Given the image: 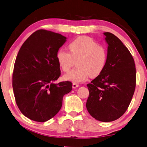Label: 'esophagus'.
<instances>
[{
  "instance_id": "obj_1",
  "label": "esophagus",
  "mask_w": 147,
  "mask_h": 147,
  "mask_svg": "<svg viewBox=\"0 0 147 147\" xmlns=\"http://www.w3.org/2000/svg\"><path fill=\"white\" fill-rule=\"evenodd\" d=\"M73 88H77V87H78V86H79V85H78V84H76V83H73Z\"/></svg>"
}]
</instances>
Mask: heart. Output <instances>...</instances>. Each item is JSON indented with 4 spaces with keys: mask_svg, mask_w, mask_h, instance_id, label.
<instances>
[{
    "mask_svg": "<svg viewBox=\"0 0 147 147\" xmlns=\"http://www.w3.org/2000/svg\"><path fill=\"white\" fill-rule=\"evenodd\" d=\"M69 52L60 49L56 54L59 67L64 72L69 71L74 65L77 68L65 74V80L76 82L85 81L88 76H98L106 65L107 54L104 47L88 36H78L69 44Z\"/></svg>",
    "mask_w": 147,
    "mask_h": 147,
    "instance_id": "1",
    "label": "heart"
}]
</instances>
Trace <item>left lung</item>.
I'll use <instances>...</instances> for the list:
<instances>
[{
  "label": "left lung",
  "instance_id": "left-lung-1",
  "mask_svg": "<svg viewBox=\"0 0 147 147\" xmlns=\"http://www.w3.org/2000/svg\"><path fill=\"white\" fill-rule=\"evenodd\" d=\"M107 59L104 70L87 84L89 96L86 107L97 121L111 122L121 117L129 106L136 85L135 64L122 41L104 32Z\"/></svg>",
  "mask_w": 147,
  "mask_h": 147
}]
</instances>
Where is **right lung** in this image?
Listing matches in <instances>:
<instances>
[{
    "label": "right lung",
    "mask_w": 147,
    "mask_h": 147,
    "mask_svg": "<svg viewBox=\"0 0 147 147\" xmlns=\"http://www.w3.org/2000/svg\"><path fill=\"white\" fill-rule=\"evenodd\" d=\"M67 37L38 30L20 47L14 63L12 88L16 105L26 117L46 122L57 114L63 96L72 90L69 81L54 83L61 75L56 59Z\"/></svg>",
    "instance_id": "right-lung-1"
}]
</instances>
